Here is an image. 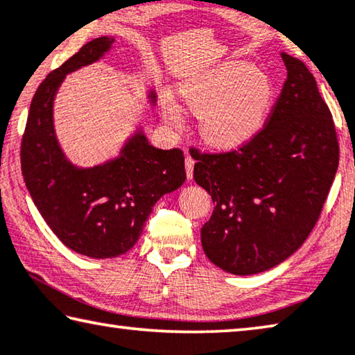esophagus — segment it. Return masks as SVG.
<instances>
[{
	"instance_id": "1",
	"label": "esophagus",
	"mask_w": 355,
	"mask_h": 355,
	"mask_svg": "<svg viewBox=\"0 0 355 355\" xmlns=\"http://www.w3.org/2000/svg\"><path fill=\"white\" fill-rule=\"evenodd\" d=\"M184 167H187V175L191 180L193 178V171H194V159L191 156L184 157Z\"/></svg>"
}]
</instances>
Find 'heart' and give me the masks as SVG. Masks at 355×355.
Here are the masks:
<instances>
[{
	"instance_id": "heart-1",
	"label": "heart",
	"mask_w": 355,
	"mask_h": 355,
	"mask_svg": "<svg viewBox=\"0 0 355 355\" xmlns=\"http://www.w3.org/2000/svg\"><path fill=\"white\" fill-rule=\"evenodd\" d=\"M184 103L199 115L207 144L219 150L239 148L266 128L277 103V88L266 72L246 61H226L184 80L180 87ZM162 116L182 128L183 110L177 99L164 94Z\"/></svg>"
}]
</instances>
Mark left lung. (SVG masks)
Masks as SVG:
<instances>
[{"mask_svg": "<svg viewBox=\"0 0 355 355\" xmlns=\"http://www.w3.org/2000/svg\"><path fill=\"white\" fill-rule=\"evenodd\" d=\"M288 78L266 128L227 153H200L194 180L211 196L202 248L232 275L266 272L300 248L338 168L331 114L300 60L281 53Z\"/></svg>", "mask_w": 355, "mask_h": 355, "instance_id": "8db88e82", "label": "left lung"}]
</instances>
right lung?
<instances>
[{
    "label": "right lung",
    "mask_w": 355,
    "mask_h": 355,
    "mask_svg": "<svg viewBox=\"0 0 355 355\" xmlns=\"http://www.w3.org/2000/svg\"><path fill=\"white\" fill-rule=\"evenodd\" d=\"M114 37L85 44L50 72L31 101L21 139V175L31 199L67 248L93 259L125 254L136 245L151 208L187 180L180 148L161 150L142 129L104 164L77 167L61 150L53 128V99L64 77L109 52ZM156 104V93L148 94Z\"/></svg>",
    "instance_id": "1"
}]
</instances>
